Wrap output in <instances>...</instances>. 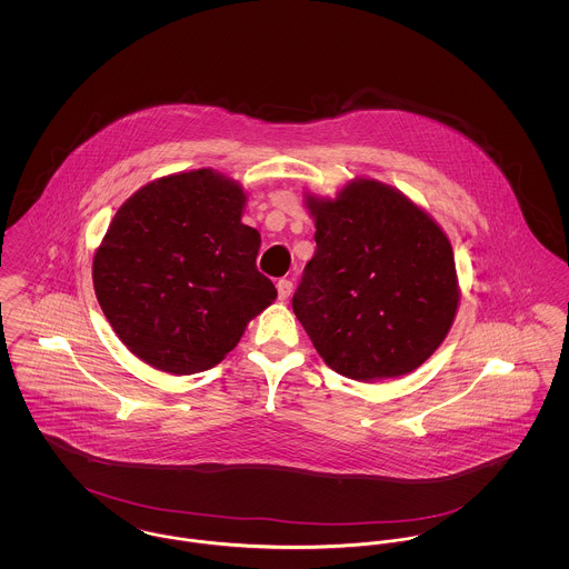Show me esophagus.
<instances>
[{
  "instance_id": "1",
  "label": "esophagus",
  "mask_w": 569,
  "mask_h": 569,
  "mask_svg": "<svg viewBox=\"0 0 569 569\" xmlns=\"http://www.w3.org/2000/svg\"><path fill=\"white\" fill-rule=\"evenodd\" d=\"M292 281L290 279H279L277 281V295H279V300H288L290 295H292Z\"/></svg>"
}]
</instances>
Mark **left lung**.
<instances>
[{"mask_svg": "<svg viewBox=\"0 0 569 569\" xmlns=\"http://www.w3.org/2000/svg\"><path fill=\"white\" fill-rule=\"evenodd\" d=\"M318 249L292 298L339 376L399 378L450 332L460 290L448 234L403 191L360 177L335 198L305 193Z\"/></svg>", "mask_w": 569, "mask_h": 569, "instance_id": "left-lung-1", "label": "left lung"}]
</instances>
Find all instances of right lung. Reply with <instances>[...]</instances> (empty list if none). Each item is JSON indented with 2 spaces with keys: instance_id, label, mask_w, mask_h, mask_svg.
<instances>
[{
  "instance_id": "add662e5",
  "label": "right lung",
  "mask_w": 569,
  "mask_h": 569,
  "mask_svg": "<svg viewBox=\"0 0 569 569\" xmlns=\"http://www.w3.org/2000/svg\"><path fill=\"white\" fill-rule=\"evenodd\" d=\"M247 193L213 168L156 179L112 217L93 290L123 346L170 376L219 365L277 290L256 269L260 232Z\"/></svg>"
}]
</instances>
